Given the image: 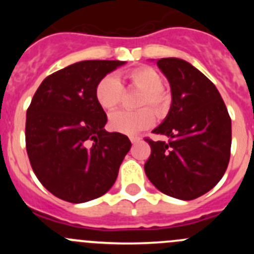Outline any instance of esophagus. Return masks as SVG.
<instances>
[{
    "mask_svg": "<svg viewBox=\"0 0 254 254\" xmlns=\"http://www.w3.org/2000/svg\"><path fill=\"white\" fill-rule=\"evenodd\" d=\"M129 140H131L132 143H137L141 141V137H138V136H132V137H129Z\"/></svg>",
    "mask_w": 254,
    "mask_h": 254,
    "instance_id": "34e87169",
    "label": "esophagus"
}]
</instances>
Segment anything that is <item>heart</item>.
Here are the masks:
<instances>
[{"label": "heart", "mask_w": 254, "mask_h": 254, "mask_svg": "<svg viewBox=\"0 0 254 254\" xmlns=\"http://www.w3.org/2000/svg\"><path fill=\"white\" fill-rule=\"evenodd\" d=\"M129 82L142 91L138 100V108L149 105L156 114H163L169 104V95L163 90L164 80L160 73L149 66H142L129 71ZM123 86L118 77L107 75L100 80L95 87L96 102L105 111H113L122 100ZM154 123V114L150 109L143 108L136 112L120 111L109 118V126L116 132L123 134H136L151 127Z\"/></svg>", "instance_id": "heart-1"}]
</instances>
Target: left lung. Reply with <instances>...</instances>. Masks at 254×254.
<instances>
[{
  "label": "left lung",
  "instance_id": "1",
  "mask_svg": "<svg viewBox=\"0 0 254 254\" xmlns=\"http://www.w3.org/2000/svg\"><path fill=\"white\" fill-rule=\"evenodd\" d=\"M172 91L168 116L154 129L165 141L146 138L151 155L145 173L160 192L190 201L223 178L230 159L232 120L216 86L181 58L156 61Z\"/></svg>",
  "mask_w": 254,
  "mask_h": 254
}]
</instances>
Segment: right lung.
<instances>
[{
    "mask_svg": "<svg viewBox=\"0 0 254 254\" xmlns=\"http://www.w3.org/2000/svg\"><path fill=\"white\" fill-rule=\"evenodd\" d=\"M125 61H81L52 73L26 112L25 141L31 168L52 194L72 203L103 196L116 182L131 141L105 131L107 114L96 84Z\"/></svg>",
    "mask_w": 254,
    "mask_h": 254,
    "instance_id": "obj_1",
    "label": "right lung"
}]
</instances>
